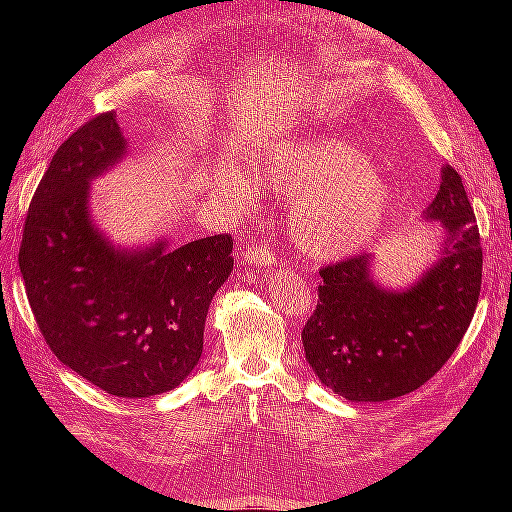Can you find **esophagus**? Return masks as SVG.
I'll use <instances>...</instances> for the list:
<instances>
[{
    "label": "esophagus",
    "mask_w": 512,
    "mask_h": 512,
    "mask_svg": "<svg viewBox=\"0 0 512 512\" xmlns=\"http://www.w3.org/2000/svg\"><path fill=\"white\" fill-rule=\"evenodd\" d=\"M243 256H245V262H250V265H260V267L275 265L277 260V254L271 245H258V243L247 245Z\"/></svg>",
    "instance_id": "34e87169"
}]
</instances>
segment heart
I'll return each mask as SVG.
<instances>
[{
	"label": "heart",
	"mask_w": 512,
	"mask_h": 512,
	"mask_svg": "<svg viewBox=\"0 0 512 512\" xmlns=\"http://www.w3.org/2000/svg\"><path fill=\"white\" fill-rule=\"evenodd\" d=\"M269 179L297 192L290 232L299 250L312 260L352 254L382 228L393 205L391 185L369 168L365 153L337 138H312L282 145L265 158ZM222 183L235 196H250L256 179L226 170Z\"/></svg>",
	"instance_id": "obj_1"
}]
</instances>
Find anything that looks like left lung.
I'll return each mask as SVG.
<instances>
[{
    "label": "left lung",
    "mask_w": 512,
    "mask_h": 512,
    "mask_svg": "<svg viewBox=\"0 0 512 512\" xmlns=\"http://www.w3.org/2000/svg\"><path fill=\"white\" fill-rule=\"evenodd\" d=\"M427 218L442 224V256L406 292L378 288L371 258L354 254L320 269L318 305L301 339L324 386L350 401L416 391L451 359L476 312L483 247L466 188L453 166Z\"/></svg>",
    "instance_id": "left-lung-1"
}]
</instances>
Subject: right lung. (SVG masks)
<instances>
[{
  "label": "right lung",
  "mask_w": 512,
  "mask_h": 512,
  "mask_svg": "<svg viewBox=\"0 0 512 512\" xmlns=\"http://www.w3.org/2000/svg\"><path fill=\"white\" fill-rule=\"evenodd\" d=\"M123 153L113 111L61 143L27 209L19 267L57 359L108 395L136 399L173 391L198 363L211 299L232 271V237L115 252L89 222L87 183Z\"/></svg>",
  "instance_id": "obj_1"
}]
</instances>
